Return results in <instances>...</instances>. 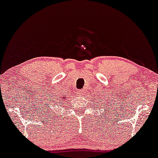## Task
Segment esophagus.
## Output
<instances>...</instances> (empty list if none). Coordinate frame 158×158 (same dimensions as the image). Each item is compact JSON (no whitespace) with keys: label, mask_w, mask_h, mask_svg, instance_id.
Wrapping results in <instances>:
<instances>
[{"label":"esophagus","mask_w":158,"mask_h":158,"mask_svg":"<svg viewBox=\"0 0 158 158\" xmlns=\"http://www.w3.org/2000/svg\"><path fill=\"white\" fill-rule=\"evenodd\" d=\"M85 89H83V90H79V91H78V92H79V94H84V93H85Z\"/></svg>","instance_id":"esophagus-1"}]
</instances>
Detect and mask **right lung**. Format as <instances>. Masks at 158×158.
Segmentation results:
<instances>
[{
  "label": "right lung",
  "instance_id": "add662e5",
  "mask_svg": "<svg viewBox=\"0 0 158 158\" xmlns=\"http://www.w3.org/2000/svg\"><path fill=\"white\" fill-rule=\"evenodd\" d=\"M62 99H64V95H62Z\"/></svg>",
  "mask_w": 158,
  "mask_h": 158
}]
</instances>
